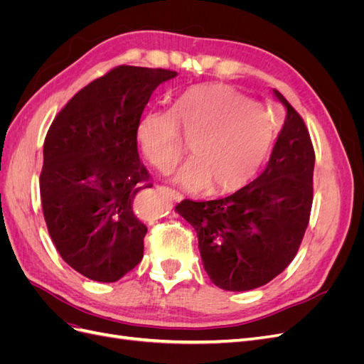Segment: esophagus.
<instances>
[{"instance_id":"obj_1","label":"esophagus","mask_w":364,"mask_h":364,"mask_svg":"<svg viewBox=\"0 0 364 364\" xmlns=\"http://www.w3.org/2000/svg\"><path fill=\"white\" fill-rule=\"evenodd\" d=\"M165 196L167 197H170L171 200H176V202H179V200H182V194L181 193H178L176 190H173V188H168V186H161L159 188Z\"/></svg>"}]
</instances>
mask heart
I'll list each match as a JSON object with an SVG mask.
<instances>
[{
	"label": "heart",
	"mask_w": 364,
	"mask_h": 364,
	"mask_svg": "<svg viewBox=\"0 0 364 364\" xmlns=\"http://www.w3.org/2000/svg\"><path fill=\"white\" fill-rule=\"evenodd\" d=\"M179 129L191 138L193 156L174 173L186 190L223 194L243 186L261 167L273 134L258 103L226 85L186 91L174 111H150L141 118L138 141L159 170L179 159Z\"/></svg>",
	"instance_id": "1"
}]
</instances>
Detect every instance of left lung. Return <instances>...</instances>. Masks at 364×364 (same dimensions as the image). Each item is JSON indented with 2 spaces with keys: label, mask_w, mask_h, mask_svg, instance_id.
<instances>
[{
  "label": "left lung",
  "mask_w": 364,
  "mask_h": 364,
  "mask_svg": "<svg viewBox=\"0 0 364 364\" xmlns=\"http://www.w3.org/2000/svg\"><path fill=\"white\" fill-rule=\"evenodd\" d=\"M287 109L267 167L223 199L176 206L197 232L208 277L228 291H247L270 282L299 249L313 205L314 149L302 117Z\"/></svg>",
  "instance_id": "1"
}]
</instances>
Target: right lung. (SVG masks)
Returning <instances> with one entry per match:
<instances>
[{
  "label": "right lung",
  "instance_id": "obj_1",
  "mask_svg": "<svg viewBox=\"0 0 364 364\" xmlns=\"http://www.w3.org/2000/svg\"><path fill=\"white\" fill-rule=\"evenodd\" d=\"M176 75L121 65L77 92L48 129L43 218L62 259L92 281L115 282L142 259L147 226L134 199L153 185L136 134L153 91Z\"/></svg>",
  "mask_w": 364,
  "mask_h": 364
}]
</instances>
